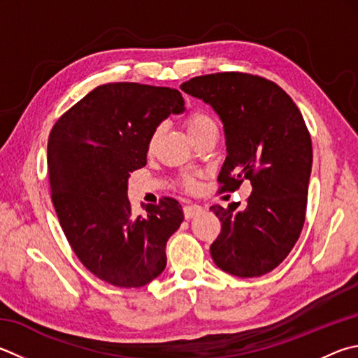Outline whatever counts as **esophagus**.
<instances>
[{
    "instance_id": "1",
    "label": "esophagus",
    "mask_w": 358,
    "mask_h": 358,
    "mask_svg": "<svg viewBox=\"0 0 358 358\" xmlns=\"http://www.w3.org/2000/svg\"><path fill=\"white\" fill-rule=\"evenodd\" d=\"M183 213H185L186 219H192V217L199 216L200 213H203V208H201L200 205H186L183 208Z\"/></svg>"
}]
</instances>
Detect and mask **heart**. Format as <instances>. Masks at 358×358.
<instances>
[{"label":"heart","mask_w":358,"mask_h":358,"mask_svg":"<svg viewBox=\"0 0 358 358\" xmlns=\"http://www.w3.org/2000/svg\"><path fill=\"white\" fill-rule=\"evenodd\" d=\"M186 131L189 134V138H196L200 133L206 131V129H211V128H216V123L211 119L210 115H206L205 113H192L189 117L186 119ZM161 134V128H157L153 131V134L150 136V141H148V147H153L157 144V141ZM181 185H183L187 191H194L197 187V180H196V173L192 172H186L181 175Z\"/></svg>","instance_id":"obj_1"}]
</instances>
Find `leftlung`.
I'll return each mask as SVG.
<instances>
[{
    "mask_svg": "<svg viewBox=\"0 0 358 358\" xmlns=\"http://www.w3.org/2000/svg\"><path fill=\"white\" fill-rule=\"evenodd\" d=\"M181 90L210 105L224 125L222 189L250 180L244 208L213 205L222 229L210 247L213 262L252 278L275 269L301 235L311 173V139L291 96L275 83L236 71L196 76Z\"/></svg>",
    "mask_w": 358,
    "mask_h": 358,
    "instance_id": "obj_1",
    "label": "left lung"
}]
</instances>
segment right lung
<instances>
[{"label": "right lung", "instance_id": "obj_1", "mask_svg": "<svg viewBox=\"0 0 358 358\" xmlns=\"http://www.w3.org/2000/svg\"><path fill=\"white\" fill-rule=\"evenodd\" d=\"M177 89L103 84L56 122L48 138L51 199L71 249L101 280L150 283L166 268V244L183 222L175 199L134 216L129 173L147 164L148 141L171 114L185 113Z\"/></svg>", "mask_w": 358, "mask_h": 358}]
</instances>
